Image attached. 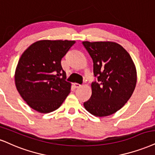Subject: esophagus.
<instances>
[{
	"mask_svg": "<svg viewBox=\"0 0 155 155\" xmlns=\"http://www.w3.org/2000/svg\"><path fill=\"white\" fill-rule=\"evenodd\" d=\"M73 86H74V88H78V87H80L81 86V85H80V84H78V83H74L73 84Z\"/></svg>",
	"mask_w": 155,
	"mask_h": 155,
	"instance_id": "34e87169",
	"label": "esophagus"
}]
</instances>
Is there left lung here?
Instances as JSON below:
<instances>
[{
	"mask_svg": "<svg viewBox=\"0 0 155 155\" xmlns=\"http://www.w3.org/2000/svg\"><path fill=\"white\" fill-rule=\"evenodd\" d=\"M93 62L97 81L84 107L95 116L111 115L131 98L137 84V70L127 51L113 41H83Z\"/></svg>",
	"mask_w": 155,
	"mask_h": 155,
	"instance_id": "left-lung-1",
	"label": "left lung"
}]
</instances>
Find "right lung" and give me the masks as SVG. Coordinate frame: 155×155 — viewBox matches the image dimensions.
I'll use <instances>...</instances> for the list:
<instances>
[{"label": "right lung", "instance_id": "add662e5", "mask_svg": "<svg viewBox=\"0 0 155 155\" xmlns=\"http://www.w3.org/2000/svg\"><path fill=\"white\" fill-rule=\"evenodd\" d=\"M75 41L40 40L32 44L19 59L15 84L28 106L41 114L60 108L70 93L61 60Z\"/></svg>", "mask_w": 155, "mask_h": 155}]
</instances>
